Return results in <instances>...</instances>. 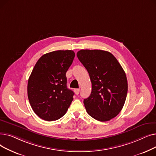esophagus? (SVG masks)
<instances>
[{
	"label": "esophagus",
	"instance_id": "obj_1",
	"mask_svg": "<svg viewBox=\"0 0 156 156\" xmlns=\"http://www.w3.org/2000/svg\"><path fill=\"white\" fill-rule=\"evenodd\" d=\"M80 90L79 88H76V89L74 90V92H75L76 95H78L79 93H80Z\"/></svg>",
	"mask_w": 156,
	"mask_h": 156
}]
</instances>
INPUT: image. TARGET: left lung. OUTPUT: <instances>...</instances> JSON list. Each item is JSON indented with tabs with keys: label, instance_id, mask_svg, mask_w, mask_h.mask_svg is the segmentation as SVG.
<instances>
[{
	"label": "left lung",
	"instance_id": "obj_1",
	"mask_svg": "<svg viewBox=\"0 0 156 156\" xmlns=\"http://www.w3.org/2000/svg\"><path fill=\"white\" fill-rule=\"evenodd\" d=\"M80 61L87 69L92 92L83 103L87 113L99 121L116 117L125 104L128 92L125 72L111 53L102 50H81Z\"/></svg>",
	"mask_w": 156,
	"mask_h": 156
}]
</instances>
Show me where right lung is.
Returning <instances> with one entry per match:
<instances>
[{"instance_id": "add662e5", "label": "right lung", "mask_w": 156, "mask_h": 156, "mask_svg": "<svg viewBox=\"0 0 156 156\" xmlns=\"http://www.w3.org/2000/svg\"><path fill=\"white\" fill-rule=\"evenodd\" d=\"M75 52L56 51L38 60L28 79V97L32 109L45 121L59 119L68 111L74 93L67 88L66 76Z\"/></svg>"}]
</instances>
